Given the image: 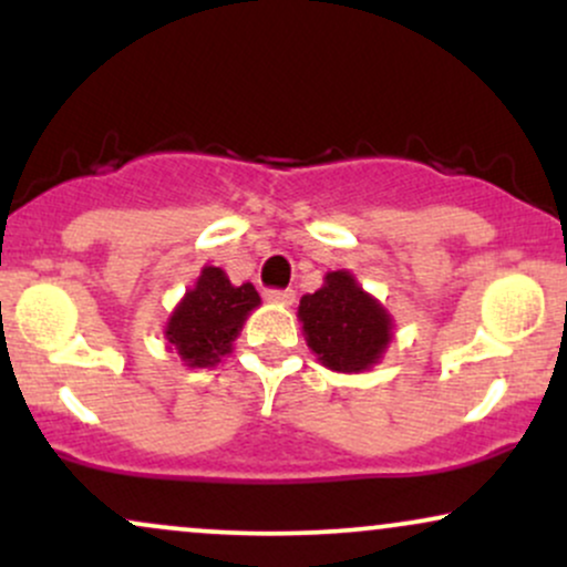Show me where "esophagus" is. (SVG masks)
Returning a JSON list of instances; mask_svg holds the SVG:
<instances>
[{
	"label": "esophagus",
	"mask_w": 567,
	"mask_h": 567,
	"mask_svg": "<svg viewBox=\"0 0 567 567\" xmlns=\"http://www.w3.org/2000/svg\"><path fill=\"white\" fill-rule=\"evenodd\" d=\"M264 296L269 298V301L285 303V306H290L292 301H296V290H292V288H269L264 292Z\"/></svg>",
	"instance_id": "obj_1"
}]
</instances>
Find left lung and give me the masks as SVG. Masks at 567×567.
<instances>
[{
	"mask_svg": "<svg viewBox=\"0 0 567 567\" xmlns=\"http://www.w3.org/2000/svg\"><path fill=\"white\" fill-rule=\"evenodd\" d=\"M298 317L320 362L341 373L368 370L392 338V320L349 271H330L324 288L301 298Z\"/></svg>",
	"mask_w": 567,
	"mask_h": 567,
	"instance_id": "8db88e82",
	"label": "left lung"
}]
</instances>
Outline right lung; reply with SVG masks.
I'll list each match as a JSON object with an SVG mask.
<instances>
[{
  "mask_svg": "<svg viewBox=\"0 0 567 567\" xmlns=\"http://www.w3.org/2000/svg\"><path fill=\"white\" fill-rule=\"evenodd\" d=\"M261 303L250 282L234 285L216 266H205L184 301L167 322V338L188 368H207L220 362L243 328L247 311Z\"/></svg>",
  "mask_w": 567,
  "mask_h": 567,
  "instance_id": "obj_1",
  "label": "right lung"
}]
</instances>
